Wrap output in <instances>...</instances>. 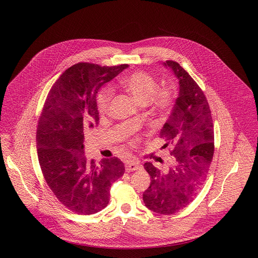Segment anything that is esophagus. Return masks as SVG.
<instances>
[{
  "label": "esophagus",
  "instance_id": "esophagus-1",
  "mask_svg": "<svg viewBox=\"0 0 258 258\" xmlns=\"http://www.w3.org/2000/svg\"><path fill=\"white\" fill-rule=\"evenodd\" d=\"M140 168H141L140 163H138L136 161H127L125 163V170H126V172L135 171V170H138Z\"/></svg>",
  "mask_w": 258,
  "mask_h": 258
}]
</instances>
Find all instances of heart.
Instances as JSON below:
<instances>
[{
  "instance_id": "heart-1",
  "label": "heart",
  "mask_w": 258,
  "mask_h": 258,
  "mask_svg": "<svg viewBox=\"0 0 258 258\" xmlns=\"http://www.w3.org/2000/svg\"><path fill=\"white\" fill-rule=\"evenodd\" d=\"M122 86L140 104L151 103L155 110L166 113L174 102V92L170 87L158 88V81L145 72H135L125 76L121 81ZM113 90L111 87H102L97 95V106L100 114H106L109 109ZM133 140L132 143H135Z\"/></svg>"
}]
</instances>
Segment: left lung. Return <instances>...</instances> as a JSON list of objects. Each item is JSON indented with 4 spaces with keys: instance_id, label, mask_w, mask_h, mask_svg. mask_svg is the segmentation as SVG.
<instances>
[{
    "instance_id": "1",
    "label": "left lung",
    "mask_w": 258,
    "mask_h": 258,
    "mask_svg": "<svg viewBox=\"0 0 258 258\" xmlns=\"http://www.w3.org/2000/svg\"><path fill=\"white\" fill-rule=\"evenodd\" d=\"M168 66L179 80V97L160 137L173 147L175 163L161 171L151 162L144 168L151 184L143 194L148 209L171 215L186 207L201 189L214 156V125L208 100L201 88L177 61Z\"/></svg>"
}]
</instances>
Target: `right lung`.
<instances>
[{
	"label": "right lung",
	"mask_w": 258,
	"mask_h": 258,
	"mask_svg": "<svg viewBox=\"0 0 258 258\" xmlns=\"http://www.w3.org/2000/svg\"><path fill=\"white\" fill-rule=\"evenodd\" d=\"M126 68V63H75L51 88L38 119L37 157L43 177L61 204L78 215L105 208L111 184L124 173L118 158L99 163L87 160L83 142L84 135L98 123L99 88Z\"/></svg>",
	"instance_id": "obj_1"
}]
</instances>
